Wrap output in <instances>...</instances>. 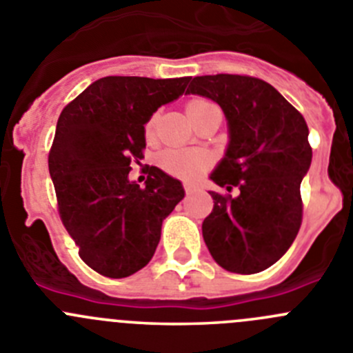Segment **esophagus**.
I'll use <instances>...</instances> for the list:
<instances>
[{"label":"esophagus","instance_id":"1","mask_svg":"<svg viewBox=\"0 0 353 353\" xmlns=\"http://www.w3.org/2000/svg\"><path fill=\"white\" fill-rule=\"evenodd\" d=\"M184 192H186L188 195H192V193L199 192V188L193 186V184H190V183H184Z\"/></svg>","mask_w":353,"mask_h":353}]
</instances>
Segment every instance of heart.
Returning <instances> with one entry per match:
<instances>
[{"label": "heart", "instance_id": "obj_1", "mask_svg": "<svg viewBox=\"0 0 353 353\" xmlns=\"http://www.w3.org/2000/svg\"><path fill=\"white\" fill-rule=\"evenodd\" d=\"M210 111H219V108L205 97H195L186 104V113L192 123H195L199 118L210 113ZM157 127L158 113H154L148 118L146 125H144V136H146L148 141L154 137ZM158 163L161 165V169H165L167 172L174 174V176L183 177V179H196L212 165V157L203 150L172 148V150H165L158 157Z\"/></svg>", "mask_w": 353, "mask_h": 353}]
</instances>
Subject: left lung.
<instances>
[{
	"mask_svg": "<svg viewBox=\"0 0 353 353\" xmlns=\"http://www.w3.org/2000/svg\"><path fill=\"white\" fill-rule=\"evenodd\" d=\"M186 94L212 99L228 120L225 158L210 174L214 209L202 223L205 245L221 268L240 275L276 263L303 219L299 186L312 163L303 114L266 81L242 74L193 78Z\"/></svg>",
	"mask_w": 353,
	"mask_h": 353,
	"instance_id": "left-lung-1",
	"label": "left lung"
}]
</instances>
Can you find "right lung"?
<instances>
[{"label":"right lung","instance_id":"1","mask_svg":"<svg viewBox=\"0 0 353 353\" xmlns=\"http://www.w3.org/2000/svg\"><path fill=\"white\" fill-rule=\"evenodd\" d=\"M188 81L101 78L59 117L48 153L59 216L80 258L101 275L123 279L144 268L161 223L184 199L181 181L158 167L148 169L144 188L128 172L132 160L144 158L148 118L183 95Z\"/></svg>","mask_w":353,"mask_h":353}]
</instances>
